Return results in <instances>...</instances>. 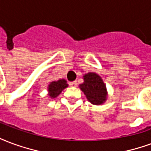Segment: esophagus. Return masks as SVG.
Listing matches in <instances>:
<instances>
[{"mask_svg":"<svg viewBox=\"0 0 151 151\" xmlns=\"http://www.w3.org/2000/svg\"><path fill=\"white\" fill-rule=\"evenodd\" d=\"M70 86L75 87L78 86V83H77V81H71V82H70Z\"/></svg>","mask_w":151,"mask_h":151,"instance_id":"obj_1","label":"esophagus"}]
</instances>
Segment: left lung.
I'll return each mask as SVG.
<instances>
[{
    "mask_svg": "<svg viewBox=\"0 0 151 151\" xmlns=\"http://www.w3.org/2000/svg\"><path fill=\"white\" fill-rule=\"evenodd\" d=\"M88 101L93 105L102 104L106 99V87L100 76L89 73L84 76V82L79 86Z\"/></svg>",
    "mask_w": 151,
    "mask_h": 151,
    "instance_id": "obj_1",
    "label": "left lung"
}]
</instances>
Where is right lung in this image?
I'll list each match as a JSON object with an SVG mask.
<instances>
[{
  "mask_svg": "<svg viewBox=\"0 0 151 151\" xmlns=\"http://www.w3.org/2000/svg\"><path fill=\"white\" fill-rule=\"evenodd\" d=\"M67 86H68V84L64 79H61L58 81H53L49 86V95L51 98H56Z\"/></svg>",
  "mask_w": 151,
  "mask_h": 151,
  "instance_id": "right-lung-1",
  "label": "right lung"
}]
</instances>
